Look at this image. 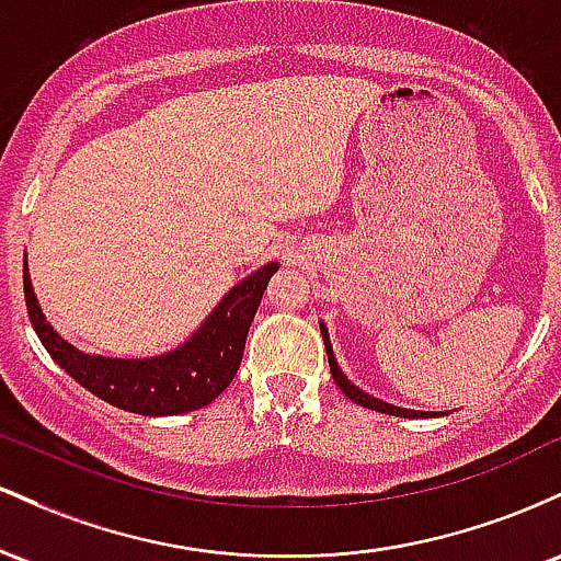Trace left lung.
<instances>
[{
	"instance_id": "8db88e82",
	"label": "left lung",
	"mask_w": 561,
	"mask_h": 561,
	"mask_svg": "<svg viewBox=\"0 0 561 561\" xmlns=\"http://www.w3.org/2000/svg\"><path fill=\"white\" fill-rule=\"evenodd\" d=\"M320 333H323V342H325V355H329V365H331V376L333 381L339 383V389H342L344 394L352 402H357V405L363 408H370V411H379V413H389V416H400V419H426V416H434V413H424V411H408V408H398V405H389V402H383L379 398H370V394H365L363 389H357L355 383H352L347 376L339 370L336 365V357H333V350H331V342H329V331H325V325H320Z\"/></svg>"
}]
</instances>
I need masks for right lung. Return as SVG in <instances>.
<instances>
[{
	"label": "right lung",
	"instance_id": "obj_1",
	"mask_svg": "<svg viewBox=\"0 0 561 561\" xmlns=\"http://www.w3.org/2000/svg\"><path fill=\"white\" fill-rule=\"evenodd\" d=\"M275 270L278 262L251 273L247 280L230 288L228 297L214 307L204 325L182 347L145 360L84 355L60 339L39 310L28 267H23V294L31 325L42 339L44 350L71 379L90 389L94 398L140 416H178L209 405L236 379L249 325L260 310L262 294Z\"/></svg>",
	"mask_w": 561,
	"mask_h": 561
}]
</instances>
